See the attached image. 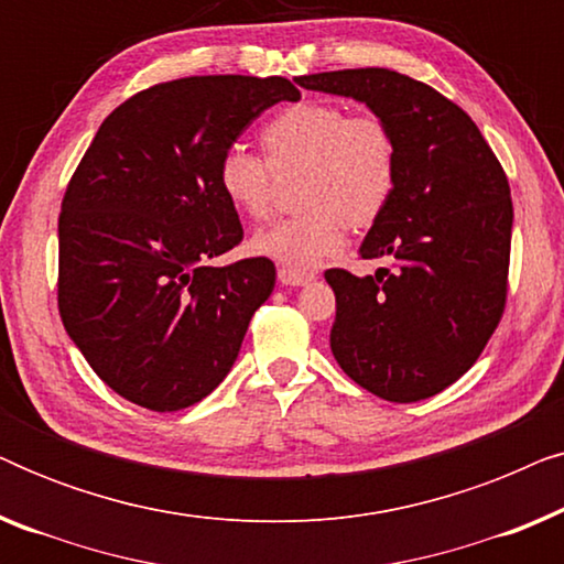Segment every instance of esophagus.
<instances>
[{
    "instance_id": "esophagus-1",
    "label": "esophagus",
    "mask_w": 564,
    "mask_h": 564,
    "mask_svg": "<svg viewBox=\"0 0 564 564\" xmlns=\"http://www.w3.org/2000/svg\"><path fill=\"white\" fill-rule=\"evenodd\" d=\"M276 280L288 288H303V284H311L315 280V272H303V269L292 267H280L276 269Z\"/></svg>"
}]
</instances>
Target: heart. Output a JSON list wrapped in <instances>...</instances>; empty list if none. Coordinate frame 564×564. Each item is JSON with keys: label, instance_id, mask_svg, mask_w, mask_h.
<instances>
[{"label": "heart", "instance_id": "1", "mask_svg": "<svg viewBox=\"0 0 564 564\" xmlns=\"http://www.w3.org/2000/svg\"><path fill=\"white\" fill-rule=\"evenodd\" d=\"M264 161L241 149L223 153L218 189L243 218H267L276 180L297 174V215L261 228L253 251L292 269L315 267L344 243V226H375L400 176L395 130L380 115H351L338 102L303 99L261 128Z\"/></svg>", "mask_w": 564, "mask_h": 564}]
</instances>
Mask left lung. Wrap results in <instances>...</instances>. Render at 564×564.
I'll return each instance as SVG.
<instances>
[{"label": "left lung", "mask_w": 564, "mask_h": 564, "mask_svg": "<svg viewBox=\"0 0 564 564\" xmlns=\"http://www.w3.org/2000/svg\"><path fill=\"white\" fill-rule=\"evenodd\" d=\"M295 82L365 102L400 145L395 195L361 243V259L388 257L390 267L326 272L330 351L377 398L436 395L475 365L503 318L513 228L503 166L459 105L411 76L344 68Z\"/></svg>", "instance_id": "left-lung-1"}]
</instances>
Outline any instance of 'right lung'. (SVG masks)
<instances>
[{"label": "right lung", "instance_id": "1", "mask_svg": "<svg viewBox=\"0 0 564 564\" xmlns=\"http://www.w3.org/2000/svg\"><path fill=\"white\" fill-rule=\"evenodd\" d=\"M282 76H187L107 115L58 215V313L99 380L156 413L189 408L230 372L274 261H207L243 241L218 164L276 102Z\"/></svg>", "mask_w": 564, "mask_h": 564}]
</instances>
